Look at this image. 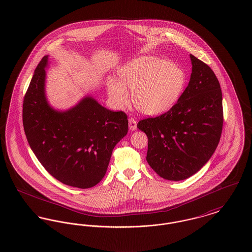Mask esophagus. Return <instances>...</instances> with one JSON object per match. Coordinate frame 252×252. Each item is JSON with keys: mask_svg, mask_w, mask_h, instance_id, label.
<instances>
[{"mask_svg": "<svg viewBox=\"0 0 252 252\" xmlns=\"http://www.w3.org/2000/svg\"><path fill=\"white\" fill-rule=\"evenodd\" d=\"M128 126H129V129L131 131H134L137 129V122L133 118H129L128 119Z\"/></svg>", "mask_w": 252, "mask_h": 252, "instance_id": "1", "label": "esophagus"}]
</instances>
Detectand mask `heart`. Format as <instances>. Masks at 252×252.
<instances>
[{
	"label": "heart",
	"instance_id": "heart-1",
	"mask_svg": "<svg viewBox=\"0 0 252 252\" xmlns=\"http://www.w3.org/2000/svg\"><path fill=\"white\" fill-rule=\"evenodd\" d=\"M120 79L110 78L108 94L118 107L128 101V88L133 104L145 115L155 116L171 109L183 93L187 76L170 60L144 56L126 64Z\"/></svg>",
	"mask_w": 252,
	"mask_h": 252
}]
</instances>
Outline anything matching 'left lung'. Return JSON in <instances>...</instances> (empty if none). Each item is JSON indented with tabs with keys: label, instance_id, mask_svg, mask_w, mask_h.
Segmentation results:
<instances>
[{
	"label": "left lung",
	"instance_id": "1",
	"mask_svg": "<svg viewBox=\"0 0 252 252\" xmlns=\"http://www.w3.org/2000/svg\"><path fill=\"white\" fill-rule=\"evenodd\" d=\"M188 86L166 113L141 120L148 136L147 161L156 174L179 181L197 173L211 158L223 124L222 95L211 68L190 55Z\"/></svg>",
	"mask_w": 252,
	"mask_h": 252
}]
</instances>
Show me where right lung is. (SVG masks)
<instances>
[{
  "mask_svg": "<svg viewBox=\"0 0 252 252\" xmlns=\"http://www.w3.org/2000/svg\"><path fill=\"white\" fill-rule=\"evenodd\" d=\"M49 56L39 62L23 103V125L39 162L63 184L87 189L103 178L112 151L126 135L128 120L88 95L67 109L50 105L45 90Z\"/></svg>",
  "mask_w": 252,
  "mask_h": 252,
  "instance_id": "right-lung-1",
  "label": "right lung"
}]
</instances>
